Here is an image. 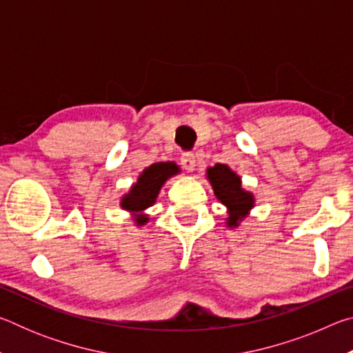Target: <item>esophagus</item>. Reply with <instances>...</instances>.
I'll list each match as a JSON object with an SVG mask.
<instances>
[{"mask_svg":"<svg viewBox=\"0 0 353 353\" xmlns=\"http://www.w3.org/2000/svg\"><path fill=\"white\" fill-rule=\"evenodd\" d=\"M181 165L183 166L187 171H193L196 166V157L193 152H183L181 157Z\"/></svg>","mask_w":353,"mask_h":353,"instance_id":"1","label":"esophagus"}]
</instances>
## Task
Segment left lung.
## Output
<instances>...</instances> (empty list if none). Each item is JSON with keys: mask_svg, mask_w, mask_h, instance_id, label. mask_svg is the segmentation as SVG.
I'll use <instances>...</instances> for the list:
<instances>
[{"mask_svg": "<svg viewBox=\"0 0 353 353\" xmlns=\"http://www.w3.org/2000/svg\"><path fill=\"white\" fill-rule=\"evenodd\" d=\"M208 181L216 198L230 210L229 225H236L240 218L244 216L250 207L254 205V198L250 193L241 190V181L227 165H214L207 170Z\"/></svg>", "mask_w": 353, "mask_h": 353, "instance_id": "1", "label": "left lung"}]
</instances>
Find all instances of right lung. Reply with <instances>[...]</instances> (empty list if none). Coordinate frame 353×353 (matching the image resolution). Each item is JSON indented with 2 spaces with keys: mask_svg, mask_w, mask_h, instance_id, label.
I'll return each instance as SVG.
<instances>
[{
  "mask_svg": "<svg viewBox=\"0 0 353 353\" xmlns=\"http://www.w3.org/2000/svg\"><path fill=\"white\" fill-rule=\"evenodd\" d=\"M179 168L176 163L172 162H160V163H154L141 172V176L139 177V182H137L130 193L126 194L123 198L121 205L128 210L132 212H141L145 208L151 207L155 198H157L160 187L165 183V181L172 174H177ZM148 218H137V223L139 224H145Z\"/></svg>",
  "mask_w": 353,
  "mask_h": 353,
  "instance_id": "obj_1",
  "label": "right lung"
}]
</instances>
